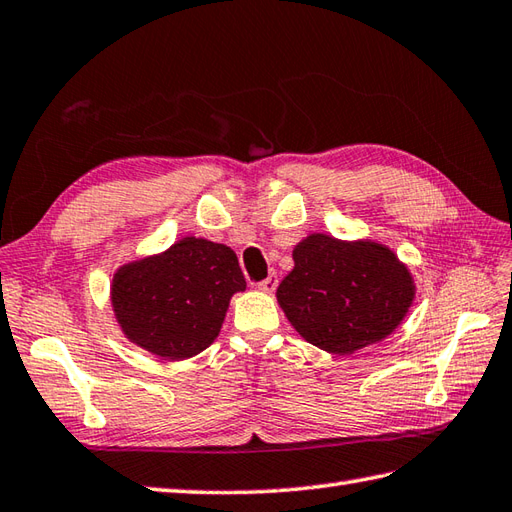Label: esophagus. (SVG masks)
I'll list each match as a JSON object with an SVG mask.
<instances>
[{
  "label": "esophagus",
  "instance_id": "esophagus-1",
  "mask_svg": "<svg viewBox=\"0 0 512 512\" xmlns=\"http://www.w3.org/2000/svg\"><path fill=\"white\" fill-rule=\"evenodd\" d=\"M278 287V276L276 274H269L265 280L258 282V289L265 291V293H274Z\"/></svg>",
  "mask_w": 512,
  "mask_h": 512
}]
</instances>
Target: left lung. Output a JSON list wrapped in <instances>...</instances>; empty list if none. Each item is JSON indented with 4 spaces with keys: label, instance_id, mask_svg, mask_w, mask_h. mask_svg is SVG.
Here are the masks:
<instances>
[{
    "label": "left lung",
    "instance_id": "8db88e82",
    "mask_svg": "<svg viewBox=\"0 0 512 512\" xmlns=\"http://www.w3.org/2000/svg\"><path fill=\"white\" fill-rule=\"evenodd\" d=\"M293 263L278 304L306 342L335 355L381 342L412 306L414 280L385 245L311 234L295 245Z\"/></svg>",
    "mask_w": 512,
    "mask_h": 512
}]
</instances>
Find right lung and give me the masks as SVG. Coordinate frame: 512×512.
Segmentation results:
<instances>
[{"mask_svg":"<svg viewBox=\"0 0 512 512\" xmlns=\"http://www.w3.org/2000/svg\"><path fill=\"white\" fill-rule=\"evenodd\" d=\"M245 287L230 247L186 236L160 256L118 269L111 304L133 344L188 359L217 339L230 298Z\"/></svg>","mask_w":512,"mask_h":512,"instance_id":"1","label":"right lung"}]
</instances>
